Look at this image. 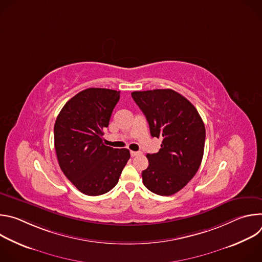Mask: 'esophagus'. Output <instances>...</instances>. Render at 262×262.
<instances>
[{
	"label": "esophagus",
	"mask_w": 262,
	"mask_h": 262,
	"mask_svg": "<svg viewBox=\"0 0 262 262\" xmlns=\"http://www.w3.org/2000/svg\"><path fill=\"white\" fill-rule=\"evenodd\" d=\"M141 155V152H139V151H130V156L134 158V157H137V156H140Z\"/></svg>",
	"instance_id": "obj_1"
}]
</instances>
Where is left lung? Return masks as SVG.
I'll return each mask as SVG.
<instances>
[{
    "mask_svg": "<svg viewBox=\"0 0 262 262\" xmlns=\"http://www.w3.org/2000/svg\"><path fill=\"white\" fill-rule=\"evenodd\" d=\"M132 97L144 113L161 149L148 154L143 183L155 194L179 192L197 173L203 158L205 127L196 107L172 89L135 91Z\"/></svg>",
    "mask_w": 262,
    "mask_h": 262,
    "instance_id": "left-lung-1",
    "label": "left lung"
}]
</instances>
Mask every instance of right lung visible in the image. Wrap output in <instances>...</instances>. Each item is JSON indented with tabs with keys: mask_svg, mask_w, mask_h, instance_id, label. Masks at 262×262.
Instances as JSON below:
<instances>
[{
	"mask_svg": "<svg viewBox=\"0 0 262 262\" xmlns=\"http://www.w3.org/2000/svg\"><path fill=\"white\" fill-rule=\"evenodd\" d=\"M119 98L120 91L88 88L69 99L56 119L54 139L59 166L85 195L98 196L113 189L130 158L128 149L102 142Z\"/></svg>",
	"mask_w": 262,
	"mask_h": 262,
	"instance_id": "1",
	"label": "right lung"
}]
</instances>
